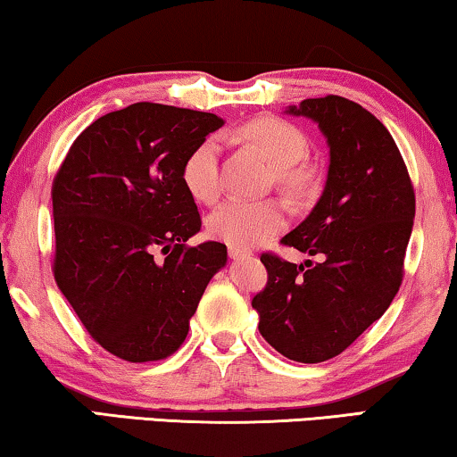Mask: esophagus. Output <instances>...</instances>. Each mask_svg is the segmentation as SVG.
Wrapping results in <instances>:
<instances>
[{"label":"esophagus","mask_w":457,"mask_h":457,"mask_svg":"<svg viewBox=\"0 0 457 457\" xmlns=\"http://www.w3.org/2000/svg\"><path fill=\"white\" fill-rule=\"evenodd\" d=\"M228 255L233 260H239V258H249V255H252V252H249V249H245V247L228 245Z\"/></svg>","instance_id":"esophagus-1"}]
</instances>
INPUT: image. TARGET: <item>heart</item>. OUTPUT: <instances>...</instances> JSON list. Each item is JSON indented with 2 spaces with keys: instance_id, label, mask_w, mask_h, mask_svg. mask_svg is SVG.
Returning a JSON list of instances; mask_svg holds the SVG:
<instances>
[{
  "instance_id": "heart-1",
  "label": "heart",
  "mask_w": 457,
  "mask_h": 457,
  "mask_svg": "<svg viewBox=\"0 0 457 457\" xmlns=\"http://www.w3.org/2000/svg\"><path fill=\"white\" fill-rule=\"evenodd\" d=\"M243 137L262 149L274 164L277 180L289 193H303L312 185V170L303 164L308 154V137L299 127L277 116H260L243 127ZM185 189L193 199L212 204L220 195V137L210 135L187 154L180 168ZM285 205L277 199H227L208 216L212 237L235 247L258 245L283 228Z\"/></svg>"
}]
</instances>
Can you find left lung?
I'll return each instance as SVG.
<instances>
[{
    "instance_id": "left-lung-1",
    "label": "left lung",
    "mask_w": 457,
    "mask_h": 457,
    "mask_svg": "<svg viewBox=\"0 0 457 457\" xmlns=\"http://www.w3.org/2000/svg\"><path fill=\"white\" fill-rule=\"evenodd\" d=\"M289 112L318 122L330 166L314 210L280 245L320 262L303 268L264 252L268 280L252 305L278 353L318 364L345 352L397 295L416 195L391 133L360 104L324 96Z\"/></svg>"
}]
</instances>
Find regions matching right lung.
<instances>
[{"label":"right lung","mask_w":457,"mask_h":457,"mask_svg":"<svg viewBox=\"0 0 457 457\" xmlns=\"http://www.w3.org/2000/svg\"><path fill=\"white\" fill-rule=\"evenodd\" d=\"M220 116L139 102L89 124L52 185L54 278L97 345L127 361L172 355L227 245H187L202 216L187 154Z\"/></svg>","instance_id":"obj_1"}]
</instances>
